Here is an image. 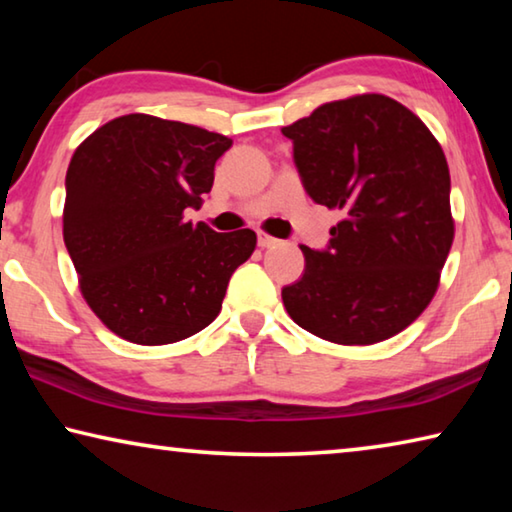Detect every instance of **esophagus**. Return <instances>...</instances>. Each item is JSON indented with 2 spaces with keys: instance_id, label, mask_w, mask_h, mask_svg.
Returning a JSON list of instances; mask_svg holds the SVG:
<instances>
[{
  "instance_id": "esophagus-1",
  "label": "esophagus",
  "mask_w": 512,
  "mask_h": 512,
  "mask_svg": "<svg viewBox=\"0 0 512 512\" xmlns=\"http://www.w3.org/2000/svg\"><path fill=\"white\" fill-rule=\"evenodd\" d=\"M257 244L262 246V248H273V246L280 244V239H275V237L268 235V232L259 230V232H257Z\"/></svg>"
}]
</instances>
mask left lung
<instances>
[{
  "label": "left lung",
  "mask_w": 512,
  "mask_h": 512,
  "mask_svg": "<svg viewBox=\"0 0 512 512\" xmlns=\"http://www.w3.org/2000/svg\"><path fill=\"white\" fill-rule=\"evenodd\" d=\"M302 185L343 219L307 246L282 289L289 316L318 339L372 345L429 307L454 241L445 153L424 121L386 94H354L284 126Z\"/></svg>",
  "instance_id": "8db88e82"
}]
</instances>
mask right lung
I'll return each instance as SVG.
<instances>
[{
  "mask_svg": "<svg viewBox=\"0 0 512 512\" xmlns=\"http://www.w3.org/2000/svg\"><path fill=\"white\" fill-rule=\"evenodd\" d=\"M225 135L153 115H124L76 146L65 176L63 239L88 307L119 339L167 345L219 316L253 230L187 223L212 189Z\"/></svg>",
  "mask_w": 512,
  "mask_h": 512,
  "instance_id": "obj_1",
  "label": "right lung"
}]
</instances>
